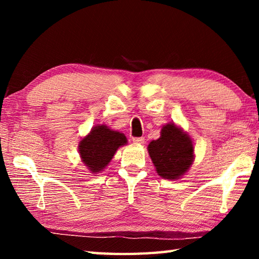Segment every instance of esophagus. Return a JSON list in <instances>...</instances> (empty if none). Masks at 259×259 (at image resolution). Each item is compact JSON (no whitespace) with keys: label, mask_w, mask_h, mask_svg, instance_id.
Returning <instances> with one entry per match:
<instances>
[{"label":"esophagus","mask_w":259,"mask_h":259,"mask_svg":"<svg viewBox=\"0 0 259 259\" xmlns=\"http://www.w3.org/2000/svg\"><path fill=\"white\" fill-rule=\"evenodd\" d=\"M133 142L135 144H144V142H145V138H144V137H135V138H133Z\"/></svg>","instance_id":"1"}]
</instances>
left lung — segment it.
<instances>
[{
    "instance_id": "obj_1",
    "label": "left lung",
    "mask_w": 259,
    "mask_h": 259,
    "mask_svg": "<svg viewBox=\"0 0 259 259\" xmlns=\"http://www.w3.org/2000/svg\"><path fill=\"white\" fill-rule=\"evenodd\" d=\"M147 150L157 175L165 179L181 178L194 161L191 137L171 122L162 126L160 138L152 140Z\"/></svg>"
}]
</instances>
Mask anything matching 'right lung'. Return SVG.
Masks as SVG:
<instances>
[{
	"label": "right lung",
	"mask_w": 259,
	"mask_h": 259,
	"mask_svg": "<svg viewBox=\"0 0 259 259\" xmlns=\"http://www.w3.org/2000/svg\"><path fill=\"white\" fill-rule=\"evenodd\" d=\"M126 143L128 140L122 133L109 129L105 124H98L80 140L78 153L87 168L93 174H97L106 168L117 148Z\"/></svg>",
	"instance_id": "add662e5"
}]
</instances>
